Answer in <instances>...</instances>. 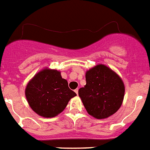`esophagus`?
<instances>
[{"label":"esophagus","instance_id":"esophagus-1","mask_svg":"<svg viewBox=\"0 0 150 150\" xmlns=\"http://www.w3.org/2000/svg\"><path fill=\"white\" fill-rule=\"evenodd\" d=\"M74 92H76V95H78V88H76V89L74 90Z\"/></svg>","mask_w":150,"mask_h":150}]
</instances>
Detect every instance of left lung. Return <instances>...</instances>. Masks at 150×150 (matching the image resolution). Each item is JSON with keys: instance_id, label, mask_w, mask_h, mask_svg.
Masks as SVG:
<instances>
[{"instance_id": "1", "label": "left lung", "mask_w": 150, "mask_h": 150, "mask_svg": "<svg viewBox=\"0 0 150 150\" xmlns=\"http://www.w3.org/2000/svg\"><path fill=\"white\" fill-rule=\"evenodd\" d=\"M86 84L78 94L86 111L96 119L108 118L122 105L125 93L122 78L111 69L98 64L86 71Z\"/></svg>"}]
</instances>
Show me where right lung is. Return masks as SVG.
Returning <instances> with one entry per match:
<instances>
[{"instance_id": "obj_1", "label": "right lung", "mask_w": 150, "mask_h": 150, "mask_svg": "<svg viewBox=\"0 0 150 150\" xmlns=\"http://www.w3.org/2000/svg\"><path fill=\"white\" fill-rule=\"evenodd\" d=\"M25 96L35 113L44 118H53L63 111L76 94L69 89L68 81L62 77L60 71L45 68L29 81Z\"/></svg>"}]
</instances>
